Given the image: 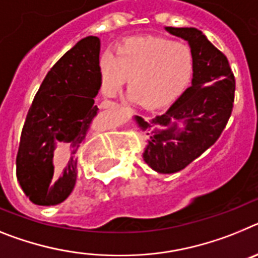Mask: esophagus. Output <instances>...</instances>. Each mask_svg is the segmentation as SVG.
I'll list each match as a JSON object with an SVG mask.
<instances>
[{
    "label": "esophagus",
    "mask_w": 258,
    "mask_h": 258,
    "mask_svg": "<svg viewBox=\"0 0 258 258\" xmlns=\"http://www.w3.org/2000/svg\"><path fill=\"white\" fill-rule=\"evenodd\" d=\"M114 106H115V104H114V102H113V104H109V105H106V106H105V107H114Z\"/></svg>",
    "instance_id": "obj_1"
}]
</instances>
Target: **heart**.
Returning <instances> with one entry per match:
<instances>
[{
    "instance_id": "heart-1",
    "label": "heart",
    "mask_w": 258,
    "mask_h": 258,
    "mask_svg": "<svg viewBox=\"0 0 258 258\" xmlns=\"http://www.w3.org/2000/svg\"><path fill=\"white\" fill-rule=\"evenodd\" d=\"M194 71L191 49L160 37H132L100 61L104 95L114 97L130 79L131 98L144 109H157L184 89Z\"/></svg>"
}]
</instances>
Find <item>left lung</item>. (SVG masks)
<instances>
[{"instance_id":"1","label":"left lung","mask_w":258,"mask_h":258,"mask_svg":"<svg viewBox=\"0 0 258 258\" xmlns=\"http://www.w3.org/2000/svg\"><path fill=\"white\" fill-rule=\"evenodd\" d=\"M188 42L194 55L191 86L166 111L149 120L135 116L148 135L143 153L154 171L172 174L188 166L221 136L231 115L235 78L222 51L194 27H165Z\"/></svg>"}]
</instances>
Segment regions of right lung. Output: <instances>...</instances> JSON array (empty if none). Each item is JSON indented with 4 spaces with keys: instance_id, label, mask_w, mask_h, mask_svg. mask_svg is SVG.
<instances>
[{
    "instance_id": "obj_1",
    "label": "right lung",
    "mask_w": 258,
    "mask_h": 258,
    "mask_svg": "<svg viewBox=\"0 0 258 258\" xmlns=\"http://www.w3.org/2000/svg\"><path fill=\"white\" fill-rule=\"evenodd\" d=\"M100 87V39L96 36L76 42L42 80L27 114L17 156L18 182L36 205H57L73 192L78 176L75 153L97 115L95 97ZM57 142L69 143V157L54 170Z\"/></svg>"
}]
</instances>
